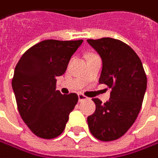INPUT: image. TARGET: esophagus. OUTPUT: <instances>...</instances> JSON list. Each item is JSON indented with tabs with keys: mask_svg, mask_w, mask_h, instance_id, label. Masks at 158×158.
<instances>
[{
	"mask_svg": "<svg viewBox=\"0 0 158 158\" xmlns=\"http://www.w3.org/2000/svg\"><path fill=\"white\" fill-rule=\"evenodd\" d=\"M87 99V98L84 96V95H82V94H78V101H83V100H86Z\"/></svg>",
	"mask_w": 158,
	"mask_h": 158,
	"instance_id": "1",
	"label": "esophagus"
}]
</instances>
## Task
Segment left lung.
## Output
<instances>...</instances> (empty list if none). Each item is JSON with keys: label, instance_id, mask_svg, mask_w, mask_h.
<instances>
[{"label": "left lung", "instance_id": "8db88e82", "mask_svg": "<svg viewBox=\"0 0 158 158\" xmlns=\"http://www.w3.org/2000/svg\"><path fill=\"white\" fill-rule=\"evenodd\" d=\"M102 60L99 83L112 89L110 99L93 98L96 111L87 118L89 130L101 141L121 137L135 121L142 106L147 77L136 53L125 42L101 38L87 40Z\"/></svg>", "mask_w": 158, "mask_h": 158}]
</instances>
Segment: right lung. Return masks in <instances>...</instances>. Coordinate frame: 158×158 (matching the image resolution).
Listing matches in <instances>:
<instances>
[{
	"instance_id": "add662e5",
	"label": "right lung",
	"mask_w": 158,
	"mask_h": 158,
	"mask_svg": "<svg viewBox=\"0 0 158 158\" xmlns=\"http://www.w3.org/2000/svg\"><path fill=\"white\" fill-rule=\"evenodd\" d=\"M82 41L42 40L30 47L16 65L12 88L18 110L28 128L40 138L59 136L77 103V94L61 95L56 90V77L64 74Z\"/></svg>"
}]
</instances>
